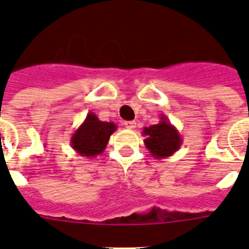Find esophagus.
Segmentation results:
<instances>
[{
  "mask_svg": "<svg viewBox=\"0 0 249 249\" xmlns=\"http://www.w3.org/2000/svg\"><path fill=\"white\" fill-rule=\"evenodd\" d=\"M124 125H125V128H128V129H134V128H136L137 123H136V121H125Z\"/></svg>",
  "mask_w": 249,
  "mask_h": 249,
  "instance_id": "obj_1",
  "label": "esophagus"
}]
</instances>
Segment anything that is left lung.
<instances>
[{"instance_id":"8db88e82","label":"left lung","mask_w":249,"mask_h":249,"mask_svg":"<svg viewBox=\"0 0 249 249\" xmlns=\"http://www.w3.org/2000/svg\"><path fill=\"white\" fill-rule=\"evenodd\" d=\"M142 136H144V146L155 159L169 158L179 150L182 144V137L177 128L170 124L165 115L160 116L158 124L143 128Z\"/></svg>"}]
</instances>
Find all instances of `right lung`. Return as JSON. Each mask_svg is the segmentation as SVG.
<instances>
[{
  "label": "right lung",
  "mask_w": 249,
  "mask_h": 249,
  "mask_svg": "<svg viewBox=\"0 0 249 249\" xmlns=\"http://www.w3.org/2000/svg\"><path fill=\"white\" fill-rule=\"evenodd\" d=\"M117 129L112 121H101L95 113L89 112L84 123L71 137V147L80 156L93 159L105 151L111 134Z\"/></svg>",
  "instance_id": "obj_1"
}]
</instances>
